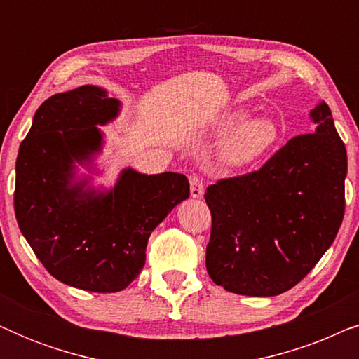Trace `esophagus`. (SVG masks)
<instances>
[{
  "label": "esophagus",
  "instance_id": "esophagus-1",
  "mask_svg": "<svg viewBox=\"0 0 359 359\" xmlns=\"http://www.w3.org/2000/svg\"><path fill=\"white\" fill-rule=\"evenodd\" d=\"M189 184H191V196H193V198H201V196L204 194V183L199 176L196 175L191 176Z\"/></svg>",
  "mask_w": 359,
  "mask_h": 359
}]
</instances>
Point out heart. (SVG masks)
<instances>
[{
  "instance_id": "heart-1",
  "label": "heart",
  "mask_w": 359,
  "mask_h": 359,
  "mask_svg": "<svg viewBox=\"0 0 359 359\" xmlns=\"http://www.w3.org/2000/svg\"><path fill=\"white\" fill-rule=\"evenodd\" d=\"M243 119L245 112L242 111L227 112L215 126L219 134L230 132L220 147V158L232 168H243L258 161L273 149L279 139L276 122L269 117L255 116L243 123Z\"/></svg>"
}]
</instances>
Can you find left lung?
<instances>
[{"label": "left lung", "instance_id": "8db88e82", "mask_svg": "<svg viewBox=\"0 0 359 359\" xmlns=\"http://www.w3.org/2000/svg\"><path fill=\"white\" fill-rule=\"evenodd\" d=\"M311 119L313 134L294 137L258 171L208 186L212 230L205 268L225 291L286 292L337 237L345 214L346 149L325 101Z\"/></svg>", "mask_w": 359, "mask_h": 359}]
</instances>
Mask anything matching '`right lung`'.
<instances>
[{
  "instance_id": "add662e5",
  "label": "right lung",
  "mask_w": 359,
  "mask_h": 359,
  "mask_svg": "<svg viewBox=\"0 0 359 359\" xmlns=\"http://www.w3.org/2000/svg\"><path fill=\"white\" fill-rule=\"evenodd\" d=\"M121 102L100 86L58 93L36 111L16 160L14 212L27 243L53 278L91 292H117L139 276L154 229L189 198L181 173L126 168L96 189L76 163L93 168L104 126Z\"/></svg>"
}]
</instances>
